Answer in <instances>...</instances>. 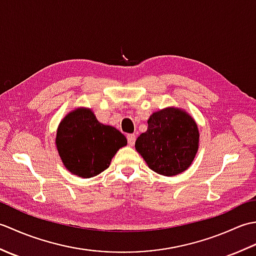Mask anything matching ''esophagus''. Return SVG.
Returning <instances> with one entry per match:
<instances>
[{
	"mask_svg": "<svg viewBox=\"0 0 256 256\" xmlns=\"http://www.w3.org/2000/svg\"><path fill=\"white\" fill-rule=\"evenodd\" d=\"M135 138H136L135 134H128V145L133 146L135 144Z\"/></svg>",
	"mask_w": 256,
	"mask_h": 256,
	"instance_id": "1",
	"label": "esophagus"
}]
</instances>
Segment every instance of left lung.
<instances>
[{
  "label": "left lung",
  "mask_w": 256,
  "mask_h": 256,
  "mask_svg": "<svg viewBox=\"0 0 256 256\" xmlns=\"http://www.w3.org/2000/svg\"><path fill=\"white\" fill-rule=\"evenodd\" d=\"M148 123V131L135 142L146 164L162 176L186 170L198 150L199 132L194 118L180 108H168L152 114Z\"/></svg>",
  "instance_id": "left-lung-1"
}]
</instances>
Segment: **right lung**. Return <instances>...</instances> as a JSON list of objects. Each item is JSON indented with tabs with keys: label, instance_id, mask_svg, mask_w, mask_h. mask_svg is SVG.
<instances>
[{
	"label": "right lung",
	"instance_id": "add662e5",
	"mask_svg": "<svg viewBox=\"0 0 256 256\" xmlns=\"http://www.w3.org/2000/svg\"><path fill=\"white\" fill-rule=\"evenodd\" d=\"M126 144L121 132L100 123L89 108L70 112L57 130L56 145L64 165L82 178L106 170L112 157Z\"/></svg>",
	"mask_w": 256,
	"mask_h": 256
}]
</instances>
